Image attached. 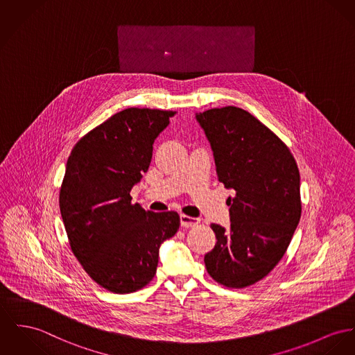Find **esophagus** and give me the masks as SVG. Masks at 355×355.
Wrapping results in <instances>:
<instances>
[{"label":"esophagus","instance_id":"34e87169","mask_svg":"<svg viewBox=\"0 0 355 355\" xmlns=\"http://www.w3.org/2000/svg\"><path fill=\"white\" fill-rule=\"evenodd\" d=\"M180 220H181V225L182 227H194V225H197L200 223V218H191L188 215H181Z\"/></svg>","mask_w":355,"mask_h":355}]
</instances>
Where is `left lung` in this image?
I'll return each mask as SVG.
<instances>
[{
    "label": "left lung",
    "mask_w": 355,
    "mask_h": 355,
    "mask_svg": "<svg viewBox=\"0 0 355 355\" xmlns=\"http://www.w3.org/2000/svg\"><path fill=\"white\" fill-rule=\"evenodd\" d=\"M196 120L211 143L218 181L235 191L230 228L211 224L218 242L205 268L218 284L245 288L273 270L297 228L299 167L286 144L247 110L215 108Z\"/></svg>",
    "instance_id": "8db88e82"
}]
</instances>
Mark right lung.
I'll return each instance as SVG.
<instances>
[{
    "instance_id": "right-lung-1",
    "label": "right lung",
    "mask_w": 355,
    "mask_h": 355,
    "mask_svg": "<svg viewBox=\"0 0 355 355\" xmlns=\"http://www.w3.org/2000/svg\"><path fill=\"white\" fill-rule=\"evenodd\" d=\"M174 113L121 110L81 137L67 159L59 208L71 251L113 293L144 288L157 273L159 247L180 228L177 212L144 211L130 194Z\"/></svg>"
}]
</instances>
